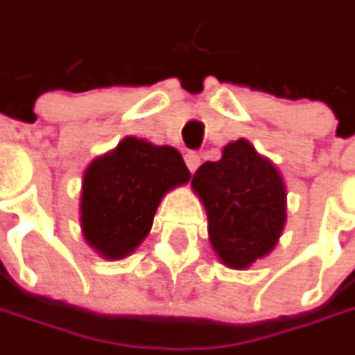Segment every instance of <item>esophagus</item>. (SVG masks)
<instances>
[{"instance_id": "1", "label": "esophagus", "mask_w": 355, "mask_h": 355, "mask_svg": "<svg viewBox=\"0 0 355 355\" xmlns=\"http://www.w3.org/2000/svg\"><path fill=\"white\" fill-rule=\"evenodd\" d=\"M185 164H187L189 171L193 173L199 168V164H201V156H199L198 152H187L185 154Z\"/></svg>"}]
</instances>
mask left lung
Wrapping results in <instances>:
<instances>
[{"label": "left lung", "mask_w": 355, "mask_h": 355, "mask_svg": "<svg viewBox=\"0 0 355 355\" xmlns=\"http://www.w3.org/2000/svg\"><path fill=\"white\" fill-rule=\"evenodd\" d=\"M207 211L213 249L231 268H245L275 249L286 221V189L277 168L247 140L223 148L193 175Z\"/></svg>", "instance_id": "1"}]
</instances>
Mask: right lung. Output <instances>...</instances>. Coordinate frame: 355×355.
<instances>
[{
  "label": "right lung",
  "mask_w": 355,
  "mask_h": 355,
  "mask_svg": "<svg viewBox=\"0 0 355 355\" xmlns=\"http://www.w3.org/2000/svg\"><path fill=\"white\" fill-rule=\"evenodd\" d=\"M189 178L175 148L124 138L85 173L80 198L85 239L106 259L126 257L152 229L164 193Z\"/></svg>",
  "instance_id": "add662e5"
}]
</instances>
